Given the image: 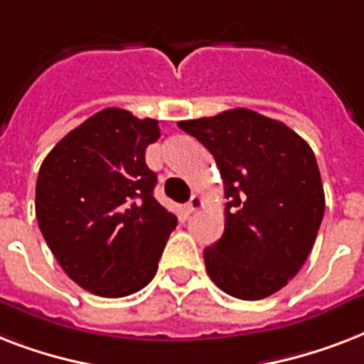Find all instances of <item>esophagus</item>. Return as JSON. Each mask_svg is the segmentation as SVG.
I'll list each match as a JSON object with an SVG mask.
<instances>
[{"instance_id":"1","label":"esophagus","mask_w":364,"mask_h":364,"mask_svg":"<svg viewBox=\"0 0 364 364\" xmlns=\"http://www.w3.org/2000/svg\"><path fill=\"white\" fill-rule=\"evenodd\" d=\"M200 208H202V198L194 194L193 198L188 200V204L185 205V211H187V213H194V211H198Z\"/></svg>"}]
</instances>
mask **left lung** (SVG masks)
I'll return each instance as SVG.
<instances>
[{"label":"left lung","mask_w":364,"mask_h":364,"mask_svg":"<svg viewBox=\"0 0 364 364\" xmlns=\"http://www.w3.org/2000/svg\"><path fill=\"white\" fill-rule=\"evenodd\" d=\"M217 162L225 183V232L204 249L211 282L260 300L285 287L308 259L325 213L316 154L283 122L251 109L181 121Z\"/></svg>","instance_id":"left-lung-1"}]
</instances>
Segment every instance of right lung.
I'll return each instance as SVG.
<instances>
[{
	"label": "right lung",
	"instance_id": "1",
	"mask_svg": "<svg viewBox=\"0 0 364 364\" xmlns=\"http://www.w3.org/2000/svg\"><path fill=\"white\" fill-rule=\"evenodd\" d=\"M159 121L107 107L47 154L36 185L41 234L68 276L90 293L121 299L156 274L177 217L154 200L145 149Z\"/></svg>",
	"mask_w": 364,
	"mask_h": 364
}]
</instances>
